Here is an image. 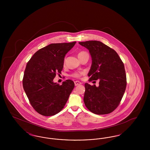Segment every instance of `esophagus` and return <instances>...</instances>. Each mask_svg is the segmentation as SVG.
<instances>
[{
  "instance_id": "1",
  "label": "esophagus",
  "mask_w": 150,
  "mask_h": 150,
  "mask_svg": "<svg viewBox=\"0 0 150 150\" xmlns=\"http://www.w3.org/2000/svg\"><path fill=\"white\" fill-rule=\"evenodd\" d=\"M74 84H75V86H77L81 84V83L79 81H74Z\"/></svg>"
}]
</instances>
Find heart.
Returning a JSON list of instances; mask_svg holds the SVG:
<instances>
[{
    "label": "heart",
    "mask_w": 150,
    "mask_h": 150,
    "mask_svg": "<svg viewBox=\"0 0 150 150\" xmlns=\"http://www.w3.org/2000/svg\"><path fill=\"white\" fill-rule=\"evenodd\" d=\"M86 54H88L86 52H84V51L80 52L78 53V57L79 58V57H81V56H84ZM65 62H66V60L64 59V66L65 65ZM83 74H84V72H74L72 73L70 76L74 78L80 79Z\"/></svg>",
    "instance_id": "heart-1"
}]
</instances>
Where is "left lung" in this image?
<instances>
[{
	"mask_svg": "<svg viewBox=\"0 0 150 150\" xmlns=\"http://www.w3.org/2000/svg\"><path fill=\"white\" fill-rule=\"evenodd\" d=\"M79 43L89 50L92 58L89 81L100 80L98 87L85 84V105L94 114H110L119 105L126 89L124 63L114 50L100 42Z\"/></svg>",
	"mask_w": 150,
	"mask_h": 150,
	"instance_id": "left-lung-1",
	"label": "left lung"
}]
</instances>
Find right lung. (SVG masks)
Instances as JSON below:
<instances>
[{"mask_svg": "<svg viewBox=\"0 0 150 150\" xmlns=\"http://www.w3.org/2000/svg\"><path fill=\"white\" fill-rule=\"evenodd\" d=\"M75 43L50 44L38 50L27 63L23 87L31 105L39 114H57L69 99L75 86L74 81L66 80L59 85L53 80L61 74L64 56Z\"/></svg>", "mask_w": 150, "mask_h": 150, "instance_id": "1", "label": "right lung"}]
</instances>
